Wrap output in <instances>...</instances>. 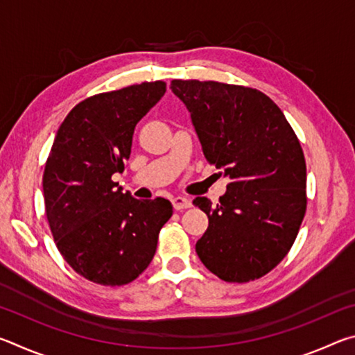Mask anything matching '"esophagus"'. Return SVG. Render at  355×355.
Masks as SVG:
<instances>
[{"instance_id": "1", "label": "esophagus", "mask_w": 355, "mask_h": 355, "mask_svg": "<svg viewBox=\"0 0 355 355\" xmlns=\"http://www.w3.org/2000/svg\"><path fill=\"white\" fill-rule=\"evenodd\" d=\"M172 205H173V208L175 209H186V208H191L192 207V202L188 199V197H182V196H178V197H173L172 199Z\"/></svg>"}]
</instances>
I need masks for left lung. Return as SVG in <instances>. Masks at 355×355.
I'll return each instance as SVG.
<instances>
[{
    "mask_svg": "<svg viewBox=\"0 0 355 355\" xmlns=\"http://www.w3.org/2000/svg\"><path fill=\"white\" fill-rule=\"evenodd\" d=\"M209 163L230 180L219 203L197 197L208 228L196 244L202 263L225 282L263 277L284 260L307 208V167L284 112L257 89L173 80Z\"/></svg>",
    "mask_w": 355,
    "mask_h": 355,
    "instance_id": "obj_1",
    "label": "left lung"
}]
</instances>
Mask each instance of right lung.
Instances as JSON below:
<instances>
[{
	"instance_id": "add662e5",
	"label": "right lung",
	"mask_w": 355,
	"mask_h": 355,
	"mask_svg": "<svg viewBox=\"0 0 355 355\" xmlns=\"http://www.w3.org/2000/svg\"><path fill=\"white\" fill-rule=\"evenodd\" d=\"M166 83H142L83 100L59 127L44 172L45 211L64 260L106 286L146 271L172 216L163 197L137 200L111 177L123 172L135 128Z\"/></svg>"
}]
</instances>
